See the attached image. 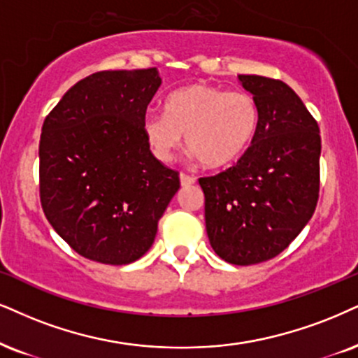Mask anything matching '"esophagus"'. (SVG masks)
<instances>
[{
    "instance_id": "34e87169",
    "label": "esophagus",
    "mask_w": 358,
    "mask_h": 358,
    "mask_svg": "<svg viewBox=\"0 0 358 358\" xmlns=\"http://www.w3.org/2000/svg\"><path fill=\"white\" fill-rule=\"evenodd\" d=\"M179 178H180V186H182V187H189V186H192V184H196V178H194V176L184 174V172H182Z\"/></svg>"
}]
</instances>
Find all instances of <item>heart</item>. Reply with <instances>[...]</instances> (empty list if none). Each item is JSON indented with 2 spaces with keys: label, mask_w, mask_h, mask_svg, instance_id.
<instances>
[{
  "label": "heart",
  "mask_w": 358,
  "mask_h": 358,
  "mask_svg": "<svg viewBox=\"0 0 358 358\" xmlns=\"http://www.w3.org/2000/svg\"><path fill=\"white\" fill-rule=\"evenodd\" d=\"M164 114L144 119V136L154 156L169 162L186 136L194 157L213 169L237 162L259 129V106L245 91L196 83L171 92Z\"/></svg>",
  "instance_id": "heart-1"
}]
</instances>
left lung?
Masks as SVG:
<instances>
[{"label":"left lung","instance_id":"obj_1","mask_svg":"<svg viewBox=\"0 0 358 358\" xmlns=\"http://www.w3.org/2000/svg\"><path fill=\"white\" fill-rule=\"evenodd\" d=\"M259 106V129L236 166L201 178L206 231L214 252L234 266L279 255L314 215L320 187V132L292 87L239 74Z\"/></svg>","mask_w":358,"mask_h":358}]
</instances>
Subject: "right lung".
Segmentation results:
<instances>
[{
  "instance_id": "right-lung-1",
  "label": "right lung",
  "mask_w": 358,
  "mask_h": 358,
  "mask_svg": "<svg viewBox=\"0 0 358 358\" xmlns=\"http://www.w3.org/2000/svg\"><path fill=\"white\" fill-rule=\"evenodd\" d=\"M156 68L99 71L76 83L43 122L39 197L52 229L83 257L126 266L151 249L179 172L152 156L145 109Z\"/></svg>"
}]
</instances>
